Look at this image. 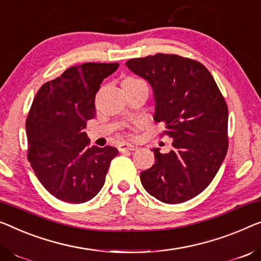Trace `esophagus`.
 Instances as JSON below:
<instances>
[{
  "label": "esophagus",
  "instance_id": "esophagus-1",
  "mask_svg": "<svg viewBox=\"0 0 261 261\" xmlns=\"http://www.w3.org/2000/svg\"><path fill=\"white\" fill-rule=\"evenodd\" d=\"M136 149H137V146L131 143H122L118 145V150L120 152H124V151H134Z\"/></svg>",
  "mask_w": 261,
  "mask_h": 261
}]
</instances>
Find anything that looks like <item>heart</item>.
Returning a JSON list of instances; mask_svg holds the SVG:
<instances>
[{
  "mask_svg": "<svg viewBox=\"0 0 261 261\" xmlns=\"http://www.w3.org/2000/svg\"><path fill=\"white\" fill-rule=\"evenodd\" d=\"M142 82H144V81L139 80V79H136V77H126V79L123 81V85H124V84H136V83H142Z\"/></svg>",
  "mask_w": 261,
  "mask_h": 261,
  "instance_id": "1",
  "label": "heart"
}]
</instances>
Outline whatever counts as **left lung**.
<instances>
[{"instance_id": "left-lung-1", "label": "left lung", "mask_w": 261, "mask_h": 261, "mask_svg": "<svg viewBox=\"0 0 261 261\" xmlns=\"http://www.w3.org/2000/svg\"><path fill=\"white\" fill-rule=\"evenodd\" d=\"M127 68L153 89L155 122L173 139L143 171L144 189L155 199L178 204L201 193L213 180L228 149V110L211 72L200 62L174 54L131 58Z\"/></svg>"}]
</instances>
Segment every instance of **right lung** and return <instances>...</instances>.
<instances>
[{
    "instance_id": "1",
    "label": "right lung",
    "mask_w": 261,
    "mask_h": 261,
    "mask_svg": "<svg viewBox=\"0 0 261 261\" xmlns=\"http://www.w3.org/2000/svg\"><path fill=\"white\" fill-rule=\"evenodd\" d=\"M118 63L73 65L37 91L25 122L28 161L46 191L57 199L81 204L103 188L118 150L89 146L83 131L95 117L100 83Z\"/></svg>"
}]
</instances>
